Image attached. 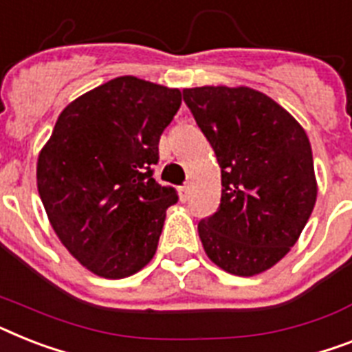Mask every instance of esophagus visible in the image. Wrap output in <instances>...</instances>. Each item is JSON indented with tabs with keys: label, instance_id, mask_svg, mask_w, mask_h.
I'll return each instance as SVG.
<instances>
[{
	"label": "esophagus",
	"instance_id": "1",
	"mask_svg": "<svg viewBox=\"0 0 352 352\" xmlns=\"http://www.w3.org/2000/svg\"><path fill=\"white\" fill-rule=\"evenodd\" d=\"M179 193H181V201H186V199H188V195H190V186H188V184L181 186Z\"/></svg>",
	"mask_w": 352,
	"mask_h": 352
}]
</instances>
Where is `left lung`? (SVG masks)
<instances>
[{
  "instance_id": "left-lung-1",
  "label": "left lung",
  "mask_w": 352,
  "mask_h": 352,
  "mask_svg": "<svg viewBox=\"0 0 352 352\" xmlns=\"http://www.w3.org/2000/svg\"><path fill=\"white\" fill-rule=\"evenodd\" d=\"M182 97L221 166V206L199 222L206 255L231 275L264 273L289 253L315 208L307 133L250 87L184 88Z\"/></svg>"
}]
</instances>
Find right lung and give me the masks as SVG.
<instances>
[{
	"mask_svg": "<svg viewBox=\"0 0 352 352\" xmlns=\"http://www.w3.org/2000/svg\"><path fill=\"white\" fill-rule=\"evenodd\" d=\"M179 88L116 77L72 101L37 157V191L61 244L102 278L153 258L177 191L153 179Z\"/></svg>",
	"mask_w": 352,
	"mask_h": 352,
	"instance_id": "add662e5",
	"label": "right lung"
}]
</instances>
